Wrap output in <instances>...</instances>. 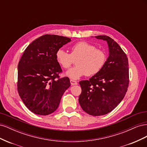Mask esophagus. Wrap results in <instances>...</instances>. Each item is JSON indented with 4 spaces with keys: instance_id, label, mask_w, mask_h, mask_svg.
I'll use <instances>...</instances> for the list:
<instances>
[{
    "instance_id": "esophagus-1",
    "label": "esophagus",
    "mask_w": 147,
    "mask_h": 147,
    "mask_svg": "<svg viewBox=\"0 0 147 147\" xmlns=\"http://www.w3.org/2000/svg\"><path fill=\"white\" fill-rule=\"evenodd\" d=\"M70 83H71V85H76V84H78L77 82V81H75V80H70Z\"/></svg>"
}]
</instances>
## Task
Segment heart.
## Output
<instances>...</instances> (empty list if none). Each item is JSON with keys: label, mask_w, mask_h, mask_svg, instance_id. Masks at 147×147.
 <instances>
[{"label": "heart", "mask_w": 147, "mask_h": 147, "mask_svg": "<svg viewBox=\"0 0 147 147\" xmlns=\"http://www.w3.org/2000/svg\"><path fill=\"white\" fill-rule=\"evenodd\" d=\"M70 53L62 48L56 53L57 63L62 67L67 69L77 59V65L70 69L67 74L73 79H78L83 75L92 76L103 69L107 61L105 52L94 45L84 41L75 43L70 47Z\"/></svg>", "instance_id": "heart-1"}]
</instances>
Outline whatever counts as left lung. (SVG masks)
Masks as SVG:
<instances>
[{"instance_id": "8db88e82", "label": "left lung", "mask_w": 147, "mask_h": 147, "mask_svg": "<svg viewBox=\"0 0 147 147\" xmlns=\"http://www.w3.org/2000/svg\"><path fill=\"white\" fill-rule=\"evenodd\" d=\"M96 38L106 40L109 56L100 72L89 80L79 82L82 93L78 101L82 109L92 116L112 111L123 99L129 82L128 59L118 44L107 35Z\"/></svg>"}]
</instances>
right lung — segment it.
<instances>
[{
	"label": "right lung",
	"mask_w": 147,
	"mask_h": 147,
	"mask_svg": "<svg viewBox=\"0 0 147 147\" xmlns=\"http://www.w3.org/2000/svg\"><path fill=\"white\" fill-rule=\"evenodd\" d=\"M70 41L60 35H44L29 44L22 55L18 65L17 90L32 113L48 115L54 112L70 87L69 78L59 77L63 70L56 53Z\"/></svg>",
	"instance_id": "1"
}]
</instances>
